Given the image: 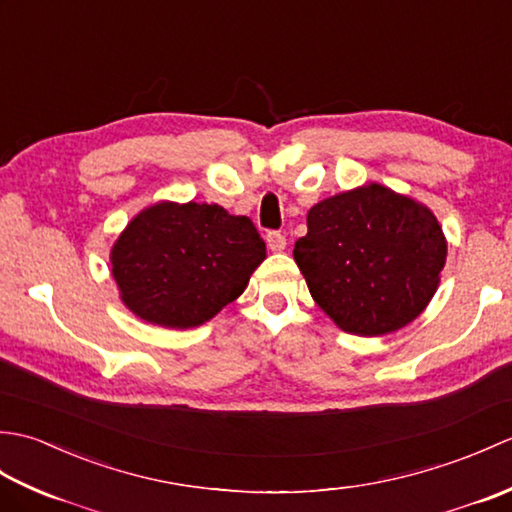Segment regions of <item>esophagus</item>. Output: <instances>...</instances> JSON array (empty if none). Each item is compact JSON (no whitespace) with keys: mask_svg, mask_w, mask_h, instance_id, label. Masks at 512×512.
Segmentation results:
<instances>
[{"mask_svg":"<svg viewBox=\"0 0 512 512\" xmlns=\"http://www.w3.org/2000/svg\"><path fill=\"white\" fill-rule=\"evenodd\" d=\"M266 242H268V248L273 250V253H281V250L286 248V235H281L277 231H270L266 235Z\"/></svg>","mask_w":512,"mask_h":512,"instance_id":"esophagus-1","label":"esophagus"}]
</instances>
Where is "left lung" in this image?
Segmentation results:
<instances>
[{"label": "left lung", "mask_w": 512, "mask_h": 512, "mask_svg": "<svg viewBox=\"0 0 512 512\" xmlns=\"http://www.w3.org/2000/svg\"><path fill=\"white\" fill-rule=\"evenodd\" d=\"M292 255L312 299L341 330L383 336L429 306L447 239L427 206L372 182L314 204Z\"/></svg>", "instance_id": "obj_1"}]
</instances>
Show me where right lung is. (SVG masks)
Masks as SVG:
<instances>
[{
	"label": "right lung",
	"mask_w": 512,
	"mask_h": 512,
	"mask_svg": "<svg viewBox=\"0 0 512 512\" xmlns=\"http://www.w3.org/2000/svg\"><path fill=\"white\" fill-rule=\"evenodd\" d=\"M110 259L136 317L187 330L242 295L266 259V244L246 215L220 204L158 202L125 226Z\"/></svg>",
	"instance_id": "1"
}]
</instances>
